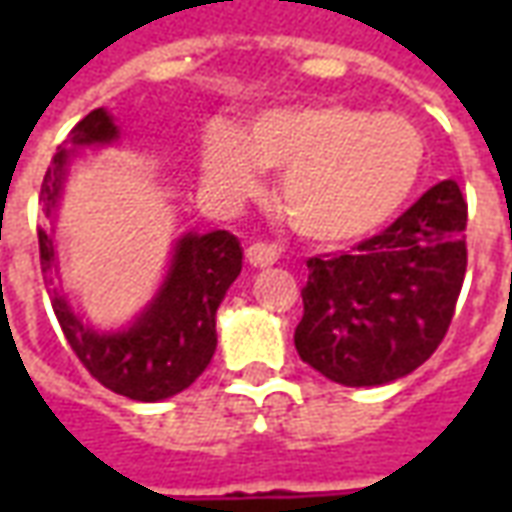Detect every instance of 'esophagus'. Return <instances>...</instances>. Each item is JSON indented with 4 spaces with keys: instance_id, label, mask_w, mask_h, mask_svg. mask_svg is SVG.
<instances>
[{
    "instance_id": "obj_1",
    "label": "esophagus",
    "mask_w": 512,
    "mask_h": 512,
    "mask_svg": "<svg viewBox=\"0 0 512 512\" xmlns=\"http://www.w3.org/2000/svg\"><path fill=\"white\" fill-rule=\"evenodd\" d=\"M279 257V249L274 244H252L246 249V260L252 263L255 268H266L274 266Z\"/></svg>"
}]
</instances>
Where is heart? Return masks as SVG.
Wrapping results in <instances>:
<instances>
[{
	"label": "heart",
	"mask_w": 512,
	"mask_h": 512,
	"mask_svg": "<svg viewBox=\"0 0 512 512\" xmlns=\"http://www.w3.org/2000/svg\"><path fill=\"white\" fill-rule=\"evenodd\" d=\"M260 167L282 172L277 200L312 244L348 246L395 219L425 169V139L406 117L343 104L268 112L238 136L213 128L208 178L233 197L260 186Z\"/></svg>",
	"instance_id": "b5f03b06"
}]
</instances>
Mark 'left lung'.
<instances>
[{"label": "left lung", "instance_id": "1", "mask_svg": "<svg viewBox=\"0 0 512 512\" xmlns=\"http://www.w3.org/2000/svg\"><path fill=\"white\" fill-rule=\"evenodd\" d=\"M293 343L334 384L378 386L428 362L466 277V200L441 180L403 216L343 255L307 260Z\"/></svg>", "mask_w": 512, "mask_h": 512}]
</instances>
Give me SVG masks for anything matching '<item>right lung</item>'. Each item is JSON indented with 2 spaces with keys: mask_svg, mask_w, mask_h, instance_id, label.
<instances>
[{
  "mask_svg": "<svg viewBox=\"0 0 512 512\" xmlns=\"http://www.w3.org/2000/svg\"><path fill=\"white\" fill-rule=\"evenodd\" d=\"M112 139H117L112 117L104 109H93L71 128L65 145H106ZM68 147L60 145L54 153L40 186V202L49 219L71 161ZM38 244L40 271L51 274L57 263L49 230L40 227ZM241 257L238 238L227 230L183 235L158 296L123 332L101 334L90 329L57 288L49 290L51 307L73 354L98 384L131 400L156 403L189 389L211 365L216 351V310L241 274Z\"/></svg>",
  "mask_w": 512,
  "mask_h": 512,
  "instance_id": "1",
  "label": "right lung"
}]
</instances>
